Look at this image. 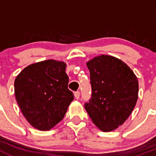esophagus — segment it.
<instances>
[{"instance_id": "34e87169", "label": "esophagus", "mask_w": 156, "mask_h": 156, "mask_svg": "<svg viewBox=\"0 0 156 156\" xmlns=\"http://www.w3.org/2000/svg\"><path fill=\"white\" fill-rule=\"evenodd\" d=\"M74 95H75V97L77 99V100H78V99H79L80 91H75V92L74 93Z\"/></svg>"}]
</instances>
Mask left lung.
<instances>
[{
    "mask_svg": "<svg viewBox=\"0 0 156 156\" xmlns=\"http://www.w3.org/2000/svg\"><path fill=\"white\" fill-rule=\"evenodd\" d=\"M92 94L84 104L92 122L101 130L112 131L131 114L138 98V81L123 61L108 55L87 62Z\"/></svg>",
    "mask_w": 156,
    "mask_h": 156,
    "instance_id": "left-lung-1",
    "label": "left lung"
}]
</instances>
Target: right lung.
<instances>
[{
  "label": "right lung",
  "instance_id": "add662e5",
  "mask_svg": "<svg viewBox=\"0 0 156 156\" xmlns=\"http://www.w3.org/2000/svg\"><path fill=\"white\" fill-rule=\"evenodd\" d=\"M65 62L48 59L31 64L14 82L19 106L30 125L48 130L64 118L73 93L68 88Z\"/></svg>",
  "mask_w": 156,
  "mask_h": 156
}]
</instances>
